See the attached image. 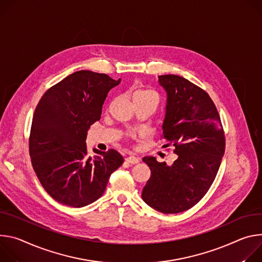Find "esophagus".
Listing matches in <instances>:
<instances>
[{
    "label": "esophagus",
    "instance_id": "obj_1",
    "mask_svg": "<svg viewBox=\"0 0 262 262\" xmlns=\"http://www.w3.org/2000/svg\"><path fill=\"white\" fill-rule=\"evenodd\" d=\"M125 160H126V162H128L130 164H136L139 162V158H137L135 156H129V157L125 158Z\"/></svg>",
    "mask_w": 262,
    "mask_h": 262
}]
</instances>
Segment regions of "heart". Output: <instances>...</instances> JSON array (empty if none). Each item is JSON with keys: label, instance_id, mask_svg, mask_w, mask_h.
I'll list each match as a JSON object with an SVG mask.
<instances>
[{"label": "heart", "instance_id": "b5f03b06", "mask_svg": "<svg viewBox=\"0 0 262 262\" xmlns=\"http://www.w3.org/2000/svg\"><path fill=\"white\" fill-rule=\"evenodd\" d=\"M146 97H155V98H157L156 95L153 92H150V91H137L133 95V101L141 99V98H146Z\"/></svg>", "mask_w": 262, "mask_h": 262}]
</instances>
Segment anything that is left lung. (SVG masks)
<instances>
[{
	"mask_svg": "<svg viewBox=\"0 0 262 262\" xmlns=\"http://www.w3.org/2000/svg\"><path fill=\"white\" fill-rule=\"evenodd\" d=\"M166 92L162 138L178 158L171 165L155 157H143L151 177L142 200L162 213L185 211L206 194L225 153V134L219 112L209 95L177 75L158 77Z\"/></svg>",
	"mask_w": 262,
	"mask_h": 262,
	"instance_id": "obj_1",
	"label": "left lung"
}]
</instances>
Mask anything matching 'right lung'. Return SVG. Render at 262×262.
Listing matches in <instances>:
<instances>
[{"mask_svg": "<svg viewBox=\"0 0 262 262\" xmlns=\"http://www.w3.org/2000/svg\"><path fill=\"white\" fill-rule=\"evenodd\" d=\"M120 82L106 74L75 72L49 89L35 108L29 137L32 166L46 191L61 204H92L124 162L113 149L96 150L90 157L85 142L109 91Z\"/></svg>", "mask_w": 262, "mask_h": 262, "instance_id": "add662e5", "label": "right lung"}]
</instances>
